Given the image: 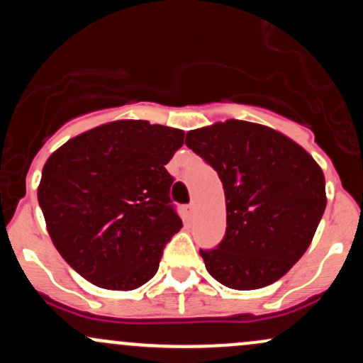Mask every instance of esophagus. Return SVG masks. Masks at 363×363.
Returning a JSON list of instances; mask_svg holds the SVG:
<instances>
[{
  "mask_svg": "<svg viewBox=\"0 0 363 363\" xmlns=\"http://www.w3.org/2000/svg\"><path fill=\"white\" fill-rule=\"evenodd\" d=\"M188 208H189V215H194V212H196V205H194V203H191Z\"/></svg>",
  "mask_w": 363,
  "mask_h": 363,
  "instance_id": "34e87169",
  "label": "esophagus"
}]
</instances>
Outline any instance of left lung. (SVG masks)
<instances>
[{"mask_svg":"<svg viewBox=\"0 0 363 363\" xmlns=\"http://www.w3.org/2000/svg\"><path fill=\"white\" fill-rule=\"evenodd\" d=\"M186 146L224 186L225 236L200 250L210 276L241 291L276 282L303 257L324 215L322 169L284 134L234 118L191 130Z\"/></svg>","mask_w":363,"mask_h":363,"instance_id":"left-lung-1","label":"left lung"}]
</instances>
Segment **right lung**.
Instances as JSON below:
<instances>
[{
  "label": "right lung",
  "instance_id": "add662e5",
  "mask_svg": "<svg viewBox=\"0 0 363 363\" xmlns=\"http://www.w3.org/2000/svg\"><path fill=\"white\" fill-rule=\"evenodd\" d=\"M184 133L115 121L72 138L43 167L38 200L63 260L94 286L130 291L157 274L182 227L165 165Z\"/></svg>",
  "mask_w": 363,
  "mask_h": 363
}]
</instances>
